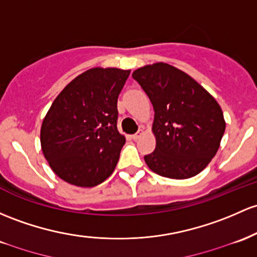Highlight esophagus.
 I'll use <instances>...</instances> for the list:
<instances>
[{"instance_id":"esophagus-1","label":"esophagus","mask_w":257,"mask_h":257,"mask_svg":"<svg viewBox=\"0 0 257 257\" xmlns=\"http://www.w3.org/2000/svg\"><path fill=\"white\" fill-rule=\"evenodd\" d=\"M142 135H143V132H138L137 134L132 135V139H133V140H138L140 137H142Z\"/></svg>"}]
</instances>
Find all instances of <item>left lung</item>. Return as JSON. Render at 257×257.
I'll return each mask as SVG.
<instances>
[{
    "label": "left lung",
    "mask_w": 257,
    "mask_h": 257,
    "mask_svg": "<svg viewBox=\"0 0 257 257\" xmlns=\"http://www.w3.org/2000/svg\"><path fill=\"white\" fill-rule=\"evenodd\" d=\"M154 106L156 148L144 157L152 172L188 179L207 167L224 134L225 120L216 98L171 64L156 62L132 74Z\"/></svg>",
    "instance_id": "1"
}]
</instances>
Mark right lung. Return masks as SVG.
Returning <instances> with one entry per match:
<instances>
[{"instance_id": "obj_1", "label": "right lung", "mask_w": 257, "mask_h": 257, "mask_svg": "<svg viewBox=\"0 0 257 257\" xmlns=\"http://www.w3.org/2000/svg\"><path fill=\"white\" fill-rule=\"evenodd\" d=\"M131 70L95 67L67 84L41 124L51 170L69 184L92 188L113 173L125 137L117 129V101Z\"/></svg>"}]
</instances>
